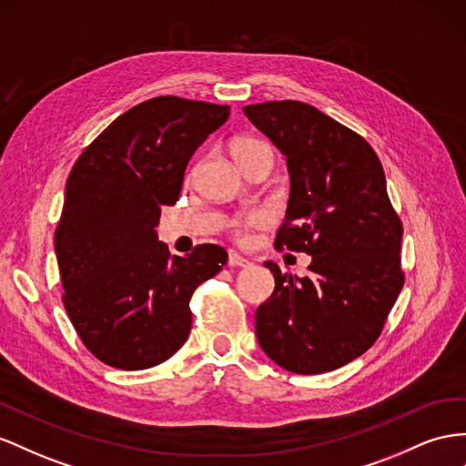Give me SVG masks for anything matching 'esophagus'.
Instances as JSON below:
<instances>
[{
  "instance_id": "obj_1",
  "label": "esophagus",
  "mask_w": 466,
  "mask_h": 466,
  "mask_svg": "<svg viewBox=\"0 0 466 466\" xmlns=\"http://www.w3.org/2000/svg\"><path fill=\"white\" fill-rule=\"evenodd\" d=\"M228 264H229V267H243V268L250 267V262H248L245 257H241L238 253H235V250H231V253H229Z\"/></svg>"
}]
</instances>
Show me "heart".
<instances>
[{"label":"heart","instance_id":"obj_1","mask_svg":"<svg viewBox=\"0 0 466 466\" xmlns=\"http://www.w3.org/2000/svg\"><path fill=\"white\" fill-rule=\"evenodd\" d=\"M262 147H267V145L257 141V139H237L231 143V155H233V158H238V157L253 153V150L262 148ZM264 223H268V213L264 209H257V211L245 213V216L235 218L233 228L237 231H247L250 228H258V225H264Z\"/></svg>","mask_w":466,"mask_h":466}]
</instances>
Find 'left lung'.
Returning <instances> with one entry per match:
<instances>
[{"instance_id": "1", "label": "left lung", "mask_w": 466, "mask_h": 466, "mask_svg": "<svg viewBox=\"0 0 466 466\" xmlns=\"http://www.w3.org/2000/svg\"><path fill=\"white\" fill-rule=\"evenodd\" d=\"M247 119L286 157L290 199L276 245L311 255L309 276H274L258 306V345L279 367L321 374L379 339L404 286L401 223L379 157L360 135L304 102L247 106Z\"/></svg>"}]
</instances>
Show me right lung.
Returning a JSON list of instances; mask_svg holds the SVG:
<instances>
[{
    "mask_svg": "<svg viewBox=\"0 0 466 466\" xmlns=\"http://www.w3.org/2000/svg\"><path fill=\"white\" fill-rule=\"evenodd\" d=\"M229 106L158 96L131 107L74 165L55 233L65 308L87 350L113 369L170 359L192 329L190 298L228 262L218 245L170 257L160 209L178 202L184 172Z\"/></svg>",
    "mask_w": 466,
    "mask_h": 466,
    "instance_id": "right-lung-1",
    "label": "right lung"
}]
</instances>
